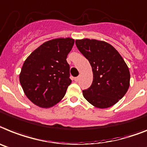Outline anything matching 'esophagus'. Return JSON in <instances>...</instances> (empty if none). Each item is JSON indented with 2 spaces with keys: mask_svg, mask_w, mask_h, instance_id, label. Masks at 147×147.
<instances>
[{
  "mask_svg": "<svg viewBox=\"0 0 147 147\" xmlns=\"http://www.w3.org/2000/svg\"><path fill=\"white\" fill-rule=\"evenodd\" d=\"M74 80H75V81H76V82H78V80H79V77H76L74 78Z\"/></svg>",
  "mask_w": 147,
  "mask_h": 147,
  "instance_id": "obj_1",
  "label": "esophagus"
}]
</instances>
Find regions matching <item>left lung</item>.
Wrapping results in <instances>:
<instances>
[{"instance_id": "left-lung-1", "label": "left lung", "mask_w": 147, "mask_h": 147, "mask_svg": "<svg viewBox=\"0 0 147 147\" xmlns=\"http://www.w3.org/2000/svg\"><path fill=\"white\" fill-rule=\"evenodd\" d=\"M76 44L80 52L92 66L93 81L83 90L86 100L98 108L115 105L128 91L130 72L126 63L111 45L96 39H78Z\"/></svg>"}]
</instances>
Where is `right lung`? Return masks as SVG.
<instances>
[{"mask_svg": "<svg viewBox=\"0 0 147 147\" xmlns=\"http://www.w3.org/2000/svg\"><path fill=\"white\" fill-rule=\"evenodd\" d=\"M75 40L58 38L45 42L24 61L19 81L26 96L40 108L58 103L71 83L68 54Z\"/></svg>", "mask_w": 147, "mask_h": 147, "instance_id": "add662e5", "label": "right lung"}]
</instances>
